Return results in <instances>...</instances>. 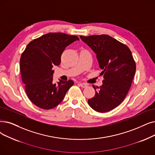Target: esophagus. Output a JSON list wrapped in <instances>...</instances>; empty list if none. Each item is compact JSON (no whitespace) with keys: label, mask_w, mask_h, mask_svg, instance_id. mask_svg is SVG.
Masks as SVG:
<instances>
[{"label":"esophagus","mask_w":155,"mask_h":155,"mask_svg":"<svg viewBox=\"0 0 155 155\" xmlns=\"http://www.w3.org/2000/svg\"><path fill=\"white\" fill-rule=\"evenodd\" d=\"M79 85H80V86H81L82 87H83V88H85V87H87V84H85V83H80Z\"/></svg>","instance_id":"1"}]
</instances>
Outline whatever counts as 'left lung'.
Instances as JSON below:
<instances>
[{"mask_svg": "<svg viewBox=\"0 0 155 155\" xmlns=\"http://www.w3.org/2000/svg\"><path fill=\"white\" fill-rule=\"evenodd\" d=\"M80 37L95 52L103 70L100 75L104 78L101 86L92 85L96 94L88 104L97 112L110 111L123 101L131 86L136 70L132 52L126 45L109 35Z\"/></svg>", "mask_w": 155, "mask_h": 155, "instance_id": "left-lung-1", "label": "left lung"}]
</instances>
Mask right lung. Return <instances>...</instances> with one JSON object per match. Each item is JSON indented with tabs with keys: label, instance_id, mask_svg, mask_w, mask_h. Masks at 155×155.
<instances>
[{
	"label": "right lung",
	"instance_id": "obj_1",
	"mask_svg": "<svg viewBox=\"0 0 155 155\" xmlns=\"http://www.w3.org/2000/svg\"><path fill=\"white\" fill-rule=\"evenodd\" d=\"M76 40L75 35L49 33L30 42L20 59V71L26 94L31 101L44 110H50L63 100L73 85V80L53 82L52 68L61 63V56L67 46Z\"/></svg>",
	"mask_w": 155,
	"mask_h": 155
}]
</instances>
